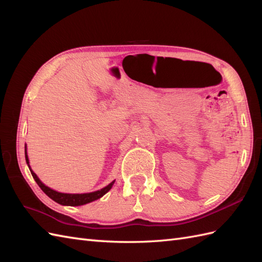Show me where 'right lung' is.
Here are the masks:
<instances>
[{
    "label": "right lung",
    "mask_w": 262,
    "mask_h": 262,
    "mask_svg": "<svg viewBox=\"0 0 262 262\" xmlns=\"http://www.w3.org/2000/svg\"><path fill=\"white\" fill-rule=\"evenodd\" d=\"M25 157H26V162L28 164V167H29V162H28V156H27V153L25 152ZM30 169V172L31 175H33L35 181L37 182V185L41 188L42 191L48 195L49 198H51V199L53 201H55L59 204H62V205H73V207H76V205H83V204H86V203H90L92 201H95L99 199V198H101L102 195H104L105 193H107L110 189H112L114 182H110V184L102 188L100 190H98V191H95V192H91V193H83V194H70V193H61V192H57L54 191V190L50 189L49 187L45 186L42 182L39 180V178L37 177L36 173L31 170V168L29 167Z\"/></svg>",
    "instance_id": "right-lung-1"
}]
</instances>
